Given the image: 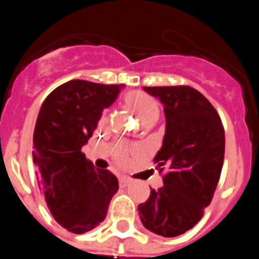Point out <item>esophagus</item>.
I'll list each match as a JSON object with an SVG mask.
<instances>
[{"label": "esophagus", "mask_w": 259, "mask_h": 259, "mask_svg": "<svg viewBox=\"0 0 259 259\" xmlns=\"http://www.w3.org/2000/svg\"><path fill=\"white\" fill-rule=\"evenodd\" d=\"M119 183H120V186H129L130 183H132V182H130V179L129 178H126V176H120V178H119Z\"/></svg>", "instance_id": "obj_1"}]
</instances>
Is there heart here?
Segmentation results:
<instances>
[{"instance_id": "heart-1", "label": "heart", "mask_w": 259, "mask_h": 259, "mask_svg": "<svg viewBox=\"0 0 259 259\" xmlns=\"http://www.w3.org/2000/svg\"><path fill=\"white\" fill-rule=\"evenodd\" d=\"M124 104L141 119L143 123H154L159 118V104L154 97L147 94L144 91L127 93L124 96ZM108 120H109V115L108 112H104L98 120V124L102 127L108 123ZM129 155L130 151L123 146L115 147V150H113V158L119 165H126L129 161Z\"/></svg>"}]
</instances>
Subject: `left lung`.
<instances>
[{"label": "left lung", "instance_id": "8db88e82", "mask_svg": "<svg viewBox=\"0 0 259 259\" xmlns=\"http://www.w3.org/2000/svg\"><path fill=\"white\" fill-rule=\"evenodd\" d=\"M163 104L166 129L154 161L163 186L139 205L141 223L163 237L194 228L211 204L225 158V130L217 109L190 85L143 87Z\"/></svg>", "mask_w": 259, "mask_h": 259}]
</instances>
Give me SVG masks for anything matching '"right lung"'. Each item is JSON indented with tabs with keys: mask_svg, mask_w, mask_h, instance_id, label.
<instances>
[{
	"mask_svg": "<svg viewBox=\"0 0 259 259\" xmlns=\"http://www.w3.org/2000/svg\"><path fill=\"white\" fill-rule=\"evenodd\" d=\"M122 87L70 80L44 100L37 116L33 161L38 186L54 219L72 233L97 228L119 189L116 176L94 168L81 148Z\"/></svg>",
	"mask_w": 259,
	"mask_h": 259,
	"instance_id": "obj_1",
	"label": "right lung"
}]
</instances>
